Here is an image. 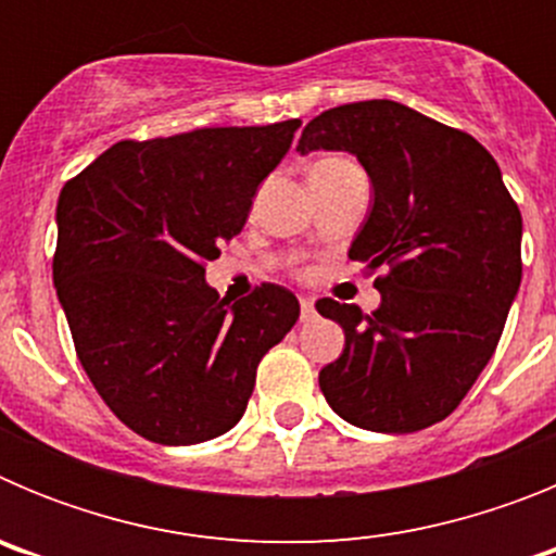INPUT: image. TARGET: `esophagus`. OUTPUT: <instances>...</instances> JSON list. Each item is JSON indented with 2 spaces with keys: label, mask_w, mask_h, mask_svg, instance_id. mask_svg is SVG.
Masks as SVG:
<instances>
[{
  "label": "esophagus",
  "mask_w": 556,
  "mask_h": 556,
  "mask_svg": "<svg viewBox=\"0 0 556 556\" xmlns=\"http://www.w3.org/2000/svg\"><path fill=\"white\" fill-rule=\"evenodd\" d=\"M317 317V308H314L312 298H301V323H314Z\"/></svg>",
  "instance_id": "1"
}]
</instances>
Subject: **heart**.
Here are the masks:
<instances>
[{
  "label": "heart",
  "instance_id": "1",
  "mask_svg": "<svg viewBox=\"0 0 556 556\" xmlns=\"http://www.w3.org/2000/svg\"><path fill=\"white\" fill-rule=\"evenodd\" d=\"M342 166H356V164H353V161H348V159H339V155H333V159H323V161H317V164L312 166V172L342 169ZM312 172H308V175H312Z\"/></svg>",
  "mask_w": 556,
  "mask_h": 556
}]
</instances>
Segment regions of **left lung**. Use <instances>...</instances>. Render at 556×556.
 I'll list each match as a JSON object with an SVG mask.
<instances>
[{
  "label": "left lung",
  "mask_w": 556,
  "mask_h": 556,
  "mask_svg": "<svg viewBox=\"0 0 556 556\" xmlns=\"http://www.w3.org/2000/svg\"><path fill=\"white\" fill-rule=\"evenodd\" d=\"M345 150L372 184V208L353 239V262L376 278L381 306L317 301L345 348L320 370L342 420L409 434L459 406L498 345L520 287L518 203L473 136L392 100L314 116L298 152Z\"/></svg>",
  "instance_id": "left-lung-1"
}]
</instances>
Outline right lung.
<instances>
[{
  "instance_id": "add662e5",
  "label": "right lung",
  "mask_w": 556,
  "mask_h": 556,
  "mask_svg": "<svg viewBox=\"0 0 556 556\" xmlns=\"http://www.w3.org/2000/svg\"><path fill=\"white\" fill-rule=\"evenodd\" d=\"M301 119L119 141L63 186L58 301L94 390L150 443L194 445L239 424L255 367L301 303L262 283L230 303L205 264L244 228Z\"/></svg>"
}]
</instances>
